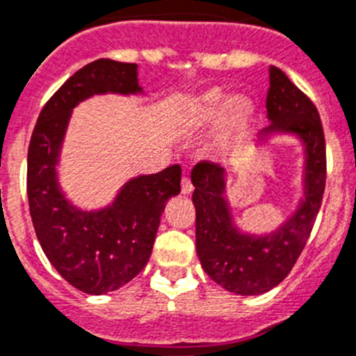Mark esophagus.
I'll list each match as a JSON object with an SVG mask.
<instances>
[{"label": "esophagus", "instance_id": "34e87169", "mask_svg": "<svg viewBox=\"0 0 356 356\" xmlns=\"http://www.w3.org/2000/svg\"><path fill=\"white\" fill-rule=\"evenodd\" d=\"M181 190H182V193H184V195H190L191 191H193V184H191L190 177H182Z\"/></svg>", "mask_w": 356, "mask_h": 356}]
</instances>
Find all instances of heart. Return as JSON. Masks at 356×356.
Here are the masks:
<instances>
[{"mask_svg": "<svg viewBox=\"0 0 356 356\" xmlns=\"http://www.w3.org/2000/svg\"><path fill=\"white\" fill-rule=\"evenodd\" d=\"M250 113L252 106L248 101L241 97H232L227 101L225 95L216 88L193 97L186 106V118L193 126H206L222 117V127L227 133L241 129Z\"/></svg>", "mask_w": 356, "mask_h": 356, "instance_id": "heart-1", "label": "heart"}]
</instances>
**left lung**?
Listing matches in <instances>:
<instances>
[{
    "mask_svg": "<svg viewBox=\"0 0 356 356\" xmlns=\"http://www.w3.org/2000/svg\"><path fill=\"white\" fill-rule=\"evenodd\" d=\"M266 110L271 126L261 138L296 134L305 145V198L280 229L266 236L239 232L223 197L225 170L218 163L200 161L191 172L202 268L223 289L243 296L268 293L289 275L312 232L326 182L325 133L318 108L278 67H270Z\"/></svg>",
    "mask_w": 356,
    "mask_h": 356,
    "instance_id": "1",
    "label": "left lung"
}]
</instances>
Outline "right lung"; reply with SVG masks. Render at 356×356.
<instances>
[{
  "label": "right lung",
  "instance_id": "right-lung-1",
  "mask_svg": "<svg viewBox=\"0 0 356 356\" xmlns=\"http://www.w3.org/2000/svg\"><path fill=\"white\" fill-rule=\"evenodd\" d=\"M142 94L138 65L101 58L70 76L46 102L28 149V202L37 239L54 270L86 294L122 287L145 268L166 200L181 191V166L124 184L111 206L76 209L58 186L56 163L70 111L95 94Z\"/></svg>",
  "mask_w": 356,
  "mask_h": 356
}]
</instances>
